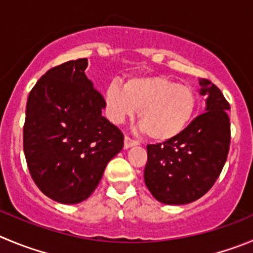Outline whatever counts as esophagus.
<instances>
[{"label":"esophagus","mask_w":253,"mask_h":253,"mask_svg":"<svg viewBox=\"0 0 253 253\" xmlns=\"http://www.w3.org/2000/svg\"><path fill=\"white\" fill-rule=\"evenodd\" d=\"M137 145V141H134V140H132V138H129V137H125V148H129V147H133V146H136Z\"/></svg>","instance_id":"34e87169"}]
</instances>
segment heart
Segmentation results:
<instances>
[{
	"label": "heart",
	"mask_w": 253,
	"mask_h": 253,
	"mask_svg": "<svg viewBox=\"0 0 253 253\" xmlns=\"http://www.w3.org/2000/svg\"><path fill=\"white\" fill-rule=\"evenodd\" d=\"M107 115L122 124L138 112V122L153 141L165 142L182 133L196 111L192 89L162 76L134 77L124 87L111 84L105 93Z\"/></svg>",
	"instance_id": "b5f03b06"
}]
</instances>
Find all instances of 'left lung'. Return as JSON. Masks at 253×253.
Masks as SVG:
<instances>
[{
  "label": "left lung",
  "instance_id": "8db88e82",
  "mask_svg": "<svg viewBox=\"0 0 253 253\" xmlns=\"http://www.w3.org/2000/svg\"><path fill=\"white\" fill-rule=\"evenodd\" d=\"M206 97L205 112L181 134L161 145L147 146L145 183L165 205L196 201L213 186L230 148V105L213 84L200 82Z\"/></svg>",
  "mask_w": 253,
  "mask_h": 253
}]
</instances>
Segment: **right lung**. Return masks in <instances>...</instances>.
I'll return each instance as SVG.
<instances>
[{"instance_id": "1", "label": "right lung", "mask_w": 253, "mask_h": 253, "mask_svg": "<svg viewBox=\"0 0 253 253\" xmlns=\"http://www.w3.org/2000/svg\"><path fill=\"white\" fill-rule=\"evenodd\" d=\"M87 58L47 71L30 92L23 151L31 177L51 200L75 205L96 190L124 134L102 116L103 97L84 71Z\"/></svg>"}]
</instances>
